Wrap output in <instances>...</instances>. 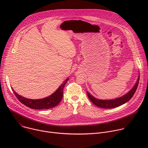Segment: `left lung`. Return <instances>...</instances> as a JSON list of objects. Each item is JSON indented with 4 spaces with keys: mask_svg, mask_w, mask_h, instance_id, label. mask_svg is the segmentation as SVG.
Instances as JSON below:
<instances>
[{
    "mask_svg": "<svg viewBox=\"0 0 148 148\" xmlns=\"http://www.w3.org/2000/svg\"><path fill=\"white\" fill-rule=\"evenodd\" d=\"M139 81V77H138V79L137 80L136 83L135 84V85L134 87L132 88V90L126 94L123 95L122 97L115 99H111V100H101L97 99L92 97L90 94L87 92V95L89 98V99L91 100V101L96 106L102 108H115L117 107H119L120 105H123V103H126V102H128L130 101L133 95H134L138 86V84Z\"/></svg>",
    "mask_w": 148,
    "mask_h": 148,
    "instance_id": "left-lung-1",
    "label": "left lung"
}]
</instances>
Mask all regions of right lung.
I'll return each instance as SVG.
<instances>
[{
    "label": "right lung",
    "mask_w": 148,
    "mask_h": 148,
    "mask_svg": "<svg viewBox=\"0 0 148 148\" xmlns=\"http://www.w3.org/2000/svg\"><path fill=\"white\" fill-rule=\"evenodd\" d=\"M69 80V78L66 79L64 81L61 86L57 89V90L53 93L50 96L42 99H30L24 98L20 95L17 94L14 90L12 89L13 93L15 96L17 97L18 100L25 105L26 107L30 108L32 109L36 110H43V109H49L53 107H54L60 103L61 101L62 96H63V88H64L66 82Z\"/></svg>",
    "instance_id": "1"
}]
</instances>
